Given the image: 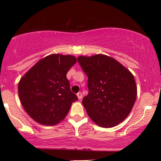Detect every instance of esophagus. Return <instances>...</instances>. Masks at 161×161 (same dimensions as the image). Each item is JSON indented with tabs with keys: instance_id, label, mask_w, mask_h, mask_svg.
Returning <instances> with one entry per match:
<instances>
[{
	"instance_id": "34e87169",
	"label": "esophagus",
	"mask_w": 161,
	"mask_h": 161,
	"mask_svg": "<svg viewBox=\"0 0 161 161\" xmlns=\"http://www.w3.org/2000/svg\"><path fill=\"white\" fill-rule=\"evenodd\" d=\"M77 96H78V98L79 99V100H81V99H82V97H83L82 94H81L80 92H78V93L77 94Z\"/></svg>"
}]
</instances>
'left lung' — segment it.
Returning <instances> with one entry per match:
<instances>
[{
    "mask_svg": "<svg viewBox=\"0 0 161 161\" xmlns=\"http://www.w3.org/2000/svg\"><path fill=\"white\" fill-rule=\"evenodd\" d=\"M78 61L88 76L89 93L82 100L88 115L102 127L119 125L136 102L137 88L133 75L105 55L79 56Z\"/></svg>",
    "mask_w": 161,
    "mask_h": 161,
    "instance_id": "1",
    "label": "left lung"
}]
</instances>
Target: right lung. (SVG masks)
I'll list each match as a JSON object with an SVG mask.
<instances>
[{
  "label": "right lung",
  "mask_w": 161,
  "mask_h": 161,
  "mask_svg": "<svg viewBox=\"0 0 161 161\" xmlns=\"http://www.w3.org/2000/svg\"><path fill=\"white\" fill-rule=\"evenodd\" d=\"M75 57L53 54L38 61L19 80L18 93L28 115L39 124L56 125L64 119L78 97L70 90L67 73Z\"/></svg>",
  "instance_id": "obj_1"
}]
</instances>
